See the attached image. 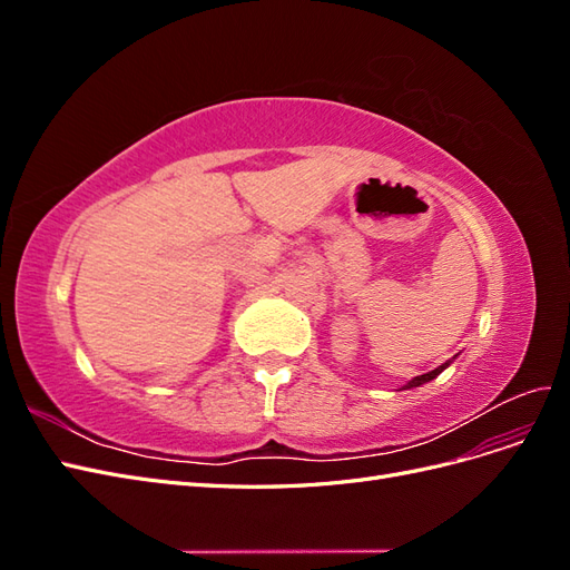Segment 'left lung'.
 Masks as SVG:
<instances>
[{"label":"left lung","instance_id":"left-lung-1","mask_svg":"<svg viewBox=\"0 0 570 570\" xmlns=\"http://www.w3.org/2000/svg\"><path fill=\"white\" fill-rule=\"evenodd\" d=\"M446 366H450V364H442V366H438L435 371L423 373V375H416V377H413V381H409V383L404 385V390H409V387H419V385H423V383H428V381H433V377H438Z\"/></svg>","mask_w":570,"mask_h":570}]
</instances>
